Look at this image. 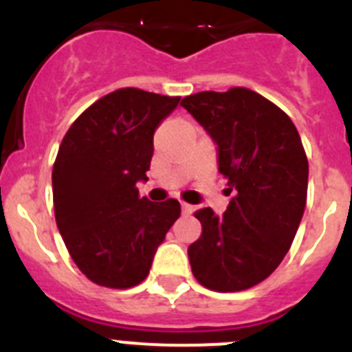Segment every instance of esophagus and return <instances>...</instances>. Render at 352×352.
<instances>
[{
  "label": "esophagus",
  "instance_id": "34e87169",
  "mask_svg": "<svg viewBox=\"0 0 352 352\" xmlns=\"http://www.w3.org/2000/svg\"><path fill=\"white\" fill-rule=\"evenodd\" d=\"M182 211H183V214H190L192 211H194V206H192V204L182 203Z\"/></svg>",
  "mask_w": 352,
  "mask_h": 352
}]
</instances>
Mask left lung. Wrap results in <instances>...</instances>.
<instances>
[{"instance_id": "obj_1", "label": "left lung", "mask_w": 352, "mask_h": 352, "mask_svg": "<svg viewBox=\"0 0 352 352\" xmlns=\"http://www.w3.org/2000/svg\"><path fill=\"white\" fill-rule=\"evenodd\" d=\"M182 105L219 146L232 194L222 217L195 211L203 234L188 247L192 273L211 291H245L275 272L300 227L309 186L300 133L280 107L247 88L195 93Z\"/></svg>"}]
</instances>
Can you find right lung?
Returning <instances> with one entry per match:
<instances>
[{"label":"right lung","mask_w":352,"mask_h":352,"mask_svg":"<svg viewBox=\"0 0 352 352\" xmlns=\"http://www.w3.org/2000/svg\"><path fill=\"white\" fill-rule=\"evenodd\" d=\"M179 96L121 88L77 118L52 167L56 223L89 280L129 289L148 276L155 252L178 220L176 199L139 197L153 157V133Z\"/></svg>","instance_id":"right-lung-1"}]
</instances>
